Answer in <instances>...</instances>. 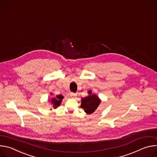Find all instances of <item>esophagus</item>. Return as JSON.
I'll list each match as a JSON object with an SVG mask.
<instances>
[{
    "instance_id": "esophagus-1",
    "label": "esophagus",
    "mask_w": 157,
    "mask_h": 157,
    "mask_svg": "<svg viewBox=\"0 0 157 157\" xmlns=\"http://www.w3.org/2000/svg\"><path fill=\"white\" fill-rule=\"evenodd\" d=\"M76 96V94L75 93H71V94H70V96H71V98H74Z\"/></svg>"
}]
</instances>
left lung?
Listing matches in <instances>:
<instances>
[{
    "mask_svg": "<svg viewBox=\"0 0 157 157\" xmlns=\"http://www.w3.org/2000/svg\"><path fill=\"white\" fill-rule=\"evenodd\" d=\"M89 96L81 99V107L82 108L87 114H93L100 104L101 100L91 91H88Z\"/></svg>",
    "mask_w": 157,
    "mask_h": 157,
    "instance_id": "1",
    "label": "left lung"
}]
</instances>
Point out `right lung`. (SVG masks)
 Returning a JSON list of instances; mask_svg holds the SVG:
<instances>
[{"mask_svg":"<svg viewBox=\"0 0 157 157\" xmlns=\"http://www.w3.org/2000/svg\"><path fill=\"white\" fill-rule=\"evenodd\" d=\"M63 99V96L62 95L56 96V98H52V99L51 102L53 104L55 109L57 108V107H58L60 105Z\"/></svg>","mask_w":157,"mask_h":157,"instance_id":"obj_1","label":"right lung"}]
</instances>
